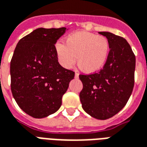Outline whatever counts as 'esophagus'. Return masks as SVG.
<instances>
[{
  "mask_svg": "<svg viewBox=\"0 0 147 147\" xmlns=\"http://www.w3.org/2000/svg\"><path fill=\"white\" fill-rule=\"evenodd\" d=\"M79 77V74L78 73V72H75V78H78Z\"/></svg>",
  "mask_w": 147,
  "mask_h": 147,
  "instance_id": "34e87169",
  "label": "esophagus"
}]
</instances>
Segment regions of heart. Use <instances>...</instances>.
Returning <instances> with one entry per match:
<instances>
[{"instance_id": "1", "label": "heart", "mask_w": 147, "mask_h": 147, "mask_svg": "<svg viewBox=\"0 0 147 147\" xmlns=\"http://www.w3.org/2000/svg\"><path fill=\"white\" fill-rule=\"evenodd\" d=\"M55 51L63 67L71 68L77 60L82 70L92 74L100 70L105 65L110 53V43L105 36L78 32L66 37L65 45L56 42Z\"/></svg>"}]
</instances>
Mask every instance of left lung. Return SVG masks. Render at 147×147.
<instances>
[{
    "label": "left lung",
    "mask_w": 147,
    "mask_h": 147,
    "mask_svg": "<svg viewBox=\"0 0 147 147\" xmlns=\"http://www.w3.org/2000/svg\"><path fill=\"white\" fill-rule=\"evenodd\" d=\"M108 38L110 53L103 69L90 74H80L82 108L92 117L107 119L117 114L131 95L135 85V56L125 38L100 32Z\"/></svg>",
    "instance_id": "8db88e82"
}]
</instances>
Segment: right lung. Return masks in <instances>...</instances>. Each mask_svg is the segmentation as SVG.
<instances>
[{"label":"right lung","instance_id":"right-lung-1","mask_svg":"<svg viewBox=\"0 0 147 147\" xmlns=\"http://www.w3.org/2000/svg\"><path fill=\"white\" fill-rule=\"evenodd\" d=\"M66 31L35 29L19 41L10 62L11 90L19 107L34 118H44L62 105L74 72L58 62L55 44Z\"/></svg>","mask_w":147,"mask_h":147}]
</instances>
